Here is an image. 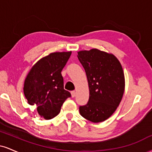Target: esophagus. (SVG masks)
I'll list each match as a JSON object with an SVG mask.
<instances>
[{"label": "esophagus", "mask_w": 152, "mask_h": 152, "mask_svg": "<svg viewBox=\"0 0 152 152\" xmlns=\"http://www.w3.org/2000/svg\"><path fill=\"white\" fill-rule=\"evenodd\" d=\"M71 96H72V97H75V96H76V91H72L71 92Z\"/></svg>", "instance_id": "obj_1"}]
</instances>
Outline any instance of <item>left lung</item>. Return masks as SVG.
Returning a JSON list of instances; mask_svg holds the SVG:
<instances>
[{
    "label": "left lung",
    "instance_id": "obj_1",
    "mask_svg": "<svg viewBox=\"0 0 152 152\" xmlns=\"http://www.w3.org/2000/svg\"><path fill=\"white\" fill-rule=\"evenodd\" d=\"M78 58L84 68L89 99L79 107L80 114L94 123L104 121L116 111L125 88V78L118 59L97 48L80 50Z\"/></svg>",
    "mask_w": 152,
    "mask_h": 152
}]
</instances>
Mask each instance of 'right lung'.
Wrapping results in <instances>:
<instances>
[{"mask_svg": "<svg viewBox=\"0 0 152 152\" xmlns=\"http://www.w3.org/2000/svg\"><path fill=\"white\" fill-rule=\"evenodd\" d=\"M71 51L54 52L38 60L25 78L23 93L28 103L36 105L38 114L48 120L56 116L64 102L71 97L64 88L61 73Z\"/></svg>", "mask_w": 152, "mask_h": 152, "instance_id": "right-lung-1", "label": "right lung"}]
</instances>
